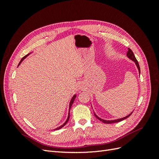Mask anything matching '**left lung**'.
<instances>
[{
	"instance_id": "left-lung-1",
	"label": "left lung",
	"mask_w": 159,
	"mask_h": 159,
	"mask_svg": "<svg viewBox=\"0 0 159 159\" xmlns=\"http://www.w3.org/2000/svg\"><path fill=\"white\" fill-rule=\"evenodd\" d=\"M127 57H129V59H131V60H133V61H134V63H135V64H136V66H137V68H138V70H139V74H140V71H140V67H139V62H138V61L137 60L135 56H134L133 51H132L131 49H130V48H128V52H127ZM132 113H133V112H132ZM132 113H131L129 115H128L127 116L125 117H123V118H121V119H115V120H110V121H107V120H105V119H102L99 118V117L98 116V115H96L95 113H94V115H95L96 118L98 119L99 120V121H102V122L104 123H117V122H119V121H123V120L127 119V117H129L130 116V115H131L132 114Z\"/></svg>"
}]
</instances>
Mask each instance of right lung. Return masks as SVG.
Instances as JSON below:
<instances>
[{
    "mask_svg": "<svg viewBox=\"0 0 159 159\" xmlns=\"http://www.w3.org/2000/svg\"><path fill=\"white\" fill-rule=\"evenodd\" d=\"M29 54H28L26 55L25 57H22V59H21V60H20V63L18 64V66L21 64V62H22V61L24 60H25V59L26 58V57H27L28 55H29ZM75 98H76V95H74L73 96V98H71V101H70V106H69V113H68V119H67V120H66V122H65V123H64L63 125H61L60 127H57V128L55 129L54 130H57V129H60L62 128V127H63L65 125H66V123H68V121H69V119H70V109H71V105H72V104H73V103H74V100H75Z\"/></svg>",
    "mask_w": 159,
    "mask_h": 159,
    "instance_id": "add662e5",
    "label": "right lung"
}]
</instances>
